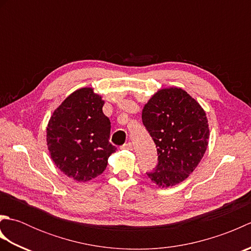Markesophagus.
Here are the masks:
<instances>
[{
	"mask_svg": "<svg viewBox=\"0 0 251 251\" xmlns=\"http://www.w3.org/2000/svg\"><path fill=\"white\" fill-rule=\"evenodd\" d=\"M122 149H124V150H129V151H131V150H132L131 142H128V143H125V145H123V146H122Z\"/></svg>",
	"mask_w": 251,
	"mask_h": 251,
	"instance_id": "1",
	"label": "esophagus"
}]
</instances>
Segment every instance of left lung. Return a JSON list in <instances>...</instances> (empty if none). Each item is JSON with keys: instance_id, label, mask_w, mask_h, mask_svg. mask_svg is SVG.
Returning <instances> with one entry per match:
<instances>
[{"instance_id": "8db88e82", "label": "left lung", "mask_w": 251, "mask_h": 251, "mask_svg": "<svg viewBox=\"0 0 251 251\" xmlns=\"http://www.w3.org/2000/svg\"><path fill=\"white\" fill-rule=\"evenodd\" d=\"M142 123L157 148V165L147 173L168 188L182 182L204 156L209 139L205 111L185 90H158L142 110Z\"/></svg>"}]
</instances>
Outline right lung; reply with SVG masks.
Segmentation results:
<instances>
[{
	"label": "right lung",
	"mask_w": 251,
	"mask_h": 251,
	"mask_svg": "<svg viewBox=\"0 0 251 251\" xmlns=\"http://www.w3.org/2000/svg\"><path fill=\"white\" fill-rule=\"evenodd\" d=\"M104 101L93 88L72 93L54 111L47 126V147L56 166L68 177L86 181L101 175L116 148L110 139L111 123Z\"/></svg>",
	"instance_id": "obj_1"
}]
</instances>
